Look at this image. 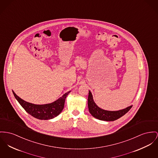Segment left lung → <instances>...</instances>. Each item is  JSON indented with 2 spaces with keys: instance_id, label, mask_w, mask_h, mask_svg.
I'll use <instances>...</instances> for the list:
<instances>
[{
  "instance_id": "8db88e82",
  "label": "left lung",
  "mask_w": 158,
  "mask_h": 158,
  "mask_svg": "<svg viewBox=\"0 0 158 158\" xmlns=\"http://www.w3.org/2000/svg\"><path fill=\"white\" fill-rule=\"evenodd\" d=\"M132 105L127 107L126 108L122 110L111 111H106L99 108L93 99V96L91 92L89 91L88 96V107L90 113L92 116L95 118L104 121H114L117 119L120 118L127 113L130 109L132 108Z\"/></svg>"
}]
</instances>
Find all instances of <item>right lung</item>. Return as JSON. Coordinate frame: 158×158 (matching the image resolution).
I'll list each match as a JSON object with an SVG mask.
<instances>
[{
  "label": "right lung",
  "mask_w": 158,
  "mask_h": 158,
  "mask_svg": "<svg viewBox=\"0 0 158 158\" xmlns=\"http://www.w3.org/2000/svg\"><path fill=\"white\" fill-rule=\"evenodd\" d=\"M12 92L16 99L27 113L38 119L48 120L58 116L62 111L66 97L70 93V91L64 94L62 97L53 103L45 105H36L26 102L14 92Z\"/></svg>",
  "instance_id": "1"
}]
</instances>
